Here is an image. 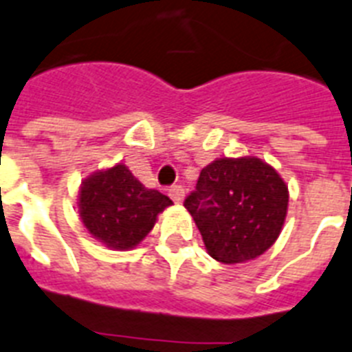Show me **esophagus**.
<instances>
[{
	"label": "esophagus",
	"mask_w": 352,
	"mask_h": 352,
	"mask_svg": "<svg viewBox=\"0 0 352 352\" xmlns=\"http://www.w3.org/2000/svg\"><path fill=\"white\" fill-rule=\"evenodd\" d=\"M169 196L174 203H182L183 197H185V188H183L182 185H173V187L169 188Z\"/></svg>",
	"instance_id": "esophagus-1"
}]
</instances>
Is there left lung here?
Here are the masks:
<instances>
[{"mask_svg": "<svg viewBox=\"0 0 352 352\" xmlns=\"http://www.w3.org/2000/svg\"><path fill=\"white\" fill-rule=\"evenodd\" d=\"M208 254L242 263L265 253L278 239L288 206V188L258 158H221L201 170L185 201Z\"/></svg>", "mask_w": 352, "mask_h": 352, "instance_id": "8db88e82", "label": "left lung"}]
</instances>
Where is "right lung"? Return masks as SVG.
I'll list each match as a JSON object with an SVG mask.
<instances>
[{
    "instance_id": "right-lung-1",
    "label": "right lung",
    "mask_w": 352,
    "mask_h": 352,
    "mask_svg": "<svg viewBox=\"0 0 352 352\" xmlns=\"http://www.w3.org/2000/svg\"><path fill=\"white\" fill-rule=\"evenodd\" d=\"M173 201L146 188L124 165L98 173L83 182L80 217L87 230L108 248L130 249L153 230L156 215Z\"/></svg>"
}]
</instances>
